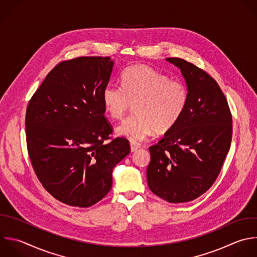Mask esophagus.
Returning <instances> with one entry per match:
<instances>
[{
    "instance_id": "obj_1",
    "label": "esophagus",
    "mask_w": 257,
    "mask_h": 257,
    "mask_svg": "<svg viewBox=\"0 0 257 257\" xmlns=\"http://www.w3.org/2000/svg\"><path fill=\"white\" fill-rule=\"evenodd\" d=\"M140 148V146L138 145V144H136V143H131V151L132 152H136L138 149Z\"/></svg>"
}]
</instances>
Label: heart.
<instances>
[{
	"label": "heart",
	"instance_id": "heart-1",
	"mask_svg": "<svg viewBox=\"0 0 257 257\" xmlns=\"http://www.w3.org/2000/svg\"><path fill=\"white\" fill-rule=\"evenodd\" d=\"M189 99L186 85L147 65L127 67L121 74V86L107 84L102 102L107 114L120 119L135 104L136 114L126 118L116 134L134 143L155 132H170L182 117Z\"/></svg>",
	"mask_w": 257,
	"mask_h": 257
}]
</instances>
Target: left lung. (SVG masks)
I'll list each match as a JSON object with an SVG mask.
<instances>
[{"mask_svg": "<svg viewBox=\"0 0 257 257\" xmlns=\"http://www.w3.org/2000/svg\"><path fill=\"white\" fill-rule=\"evenodd\" d=\"M186 80L189 99L178 123L149 148L150 190L170 203L203 195L216 181L229 152L232 115L218 83L206 71L181 59L167 58Z\"/></svg>", "mask_w": 257, "mask_h": 257, "instance_id": "left-lung-1", "label": "left lung"}]
</instances>
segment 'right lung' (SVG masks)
<instances>
[{"label": "right lung", "mask_w": 257, "mask_h": 257, "mask_svg": "<svg viewBox=\"0 0 257 257\" xmlns=\"http://www.w3.org/2000/svg\"><path fill=\"white\" fill-rule=\"evenodd\" d=\"M113 61L78 57L62 61L46 76L26 110L28 154L45 190L69 206L87 208L112 185V170L131 153L104 116L102 90Z\"/></svg>", "instance_id": "right-lung-1"}]
</instances>
